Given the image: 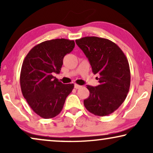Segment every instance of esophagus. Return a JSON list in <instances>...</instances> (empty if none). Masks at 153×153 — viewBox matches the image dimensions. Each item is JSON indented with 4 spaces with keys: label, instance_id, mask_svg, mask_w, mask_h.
Masks as SVG:
<instances>
[{
    "label": "esophagus",
    "instance_id": "1",
    "mask_svg": "<svg viewBox=\"0 0 153 153\" xmlns=\"http://www.w3.org/2000/svg\"><path fill=\"white\" fill-rule=\"evenodd\" d=\"M81 88V85H79L78 84H74V88L76 89H79Z\"/></svg>",
    "mask_w": 153,
    "mask_h": 153
}]
</instances>
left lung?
<instances>
[{"label":"left lung","mask_w":153,"mask_h":153,"mask_svg":"<svg viewBox=\"0 0 153 153\" xmlns=\"http://www.w3.org/2000/svg\"><path fill=\"white\" fill-rule=\"evenodd\" d=\"M85 53L100 85H87L89 97L83 100L86 109L95 116L114 112L125 101L130 86V70L125 53L116 44L97 37L76 39Z\"/></svg>","instance_id":"8db88e82"}]
</instances>
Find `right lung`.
I'll return each mask as SVG.
<instances>
[{"instance_id":"obj_1","label":"right lung","mask_w":153,"mask_h":153,"mask_svg":"<svg viewBox=\"0 0 153 153\" xmlns=\"http://www.w3.org/2000/svg\"><path fill=\"white\" fill-rule=\"evenodd\" d=\"M74 41L55 39L35 46L23 62L20 85L23 96L33 111L48 119L57 116L63 108L73 83L63 84L53 76L59 74L63 58L74 48Z\"/></svg>"}]
</instances>
